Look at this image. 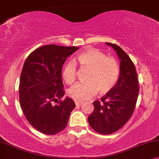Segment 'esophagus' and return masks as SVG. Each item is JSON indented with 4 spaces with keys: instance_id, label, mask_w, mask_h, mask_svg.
<instances>
[{
    "instance_id": "esophagus-1",
    "label": "esophagus",
    "mask_w": 159,
    "mask_h": 159,
    "mask_svg": "<svg viewBox=\"0 0 159 159\" xmlns=\"http://www.w3.org/2000/svg\"><path fill=\"white\" fill-rule=\"evenodd\" d=\"M75 104H76V106H80V105L83 104V102H80V101H77V100H75Z\"/></svg>"
}]
</instances>
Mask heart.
<instances>
[{
    "label": "heart",
    "mask_w": 159,
    "mask_h": 159,
    "mask_svg": "<svg viewBox=\"0 0 159 159\" xmlns=\"http://www.w3.org/2000/svg\"><path fill=\"white\" fill-rule=\"evenodd\" d=\"M80 68L88 69L85 83H78L68 91L69 95L78 101H86L94 96L110 91L120 76V66L115 58L106 57L97 49L87 48L76 56ZM62 78L66 84H73L76 77L75 64L69 62L63 67Z\"/></svg>",
    "instance_id": "heart-1"
}]
</instances>
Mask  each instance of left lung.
<instances>
[{
    "label": "left lung",
    "mask_w": 159,
    "mask_h": 159,
    "mask_svg": "<svg viewBox=\"0 0 159 159\" xmlns=\"http://www.w3.org/2000/svg\"><path fill=\"white\" fill-rule=\"evenodd\" d=\"M105 44L111 47L119 57L120 76L114 88L101 98L102 102L93 103L94 110L88 121L96 132L109 135L120 129L129 120L137 102L139 87L135 67L127 53L117 44Z\"/></svg>",
    "instance_id": "1"
}]
</instances>
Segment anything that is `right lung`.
Returning <instances> with one entry per match:
<instances>
[{"label": "right lung", "instance_id": "add662e5", "mask_svg": "<svg viewBox=\"0 0 159 159\" xmlns=\"http://www.w3.org/2000/svg\"><path fill=\"white\" fill-rule=\"evenodd\" d=\"M79 48L48 44L36 49L29 55L22 68L19 100L30 124L40 133L55 135L65 129L75 104L65 94L62 67Z\"/></svg>", "mask_w": 159, "mask_h": 159}]
</instances>
